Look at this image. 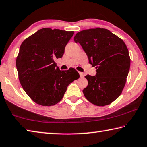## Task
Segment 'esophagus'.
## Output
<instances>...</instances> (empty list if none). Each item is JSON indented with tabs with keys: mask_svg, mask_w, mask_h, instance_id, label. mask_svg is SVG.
I'll return each instance as SVG.
<instances>
[{
	"mask_svg": "<svg viewBox=\"0 0 147 147\" xmlns=\"http://www.w3.org/2000/svg\"><path fill=\"white\" fill-rule=\"evenodd\" d=\"M79 74H80V76L81 78H84V73H81V72H79Z\"/></svg>",
	"mask_w": 147,
	"mask_h": 147,
	"instance_id": "1",
	"label": "esophagus"
}]
</instances>
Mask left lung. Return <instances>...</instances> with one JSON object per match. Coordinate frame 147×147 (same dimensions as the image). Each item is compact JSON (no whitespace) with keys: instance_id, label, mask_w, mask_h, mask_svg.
Here are the masks:
<instances>
[{"instance_id":"1","label":"left lung","mask_w":147,"mask_h":147,"mask_svg":"<svg viewBox=\"0 0 147 147\" xmlns=\"http://www.w3.org/2000/svg\"><path fill=\"white\" fill-rule=\"evenodd\" d=\"M96 69L95 76L86 75L88 85L83 93L91 103L98 106L111 104L121 95L130 67L128 50L123 39L108 29L84 30L74 38Z\"/></svg>"}]
</instances>
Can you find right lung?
Masks as SVG:
<instances>
[{"instance_id":"1","label":"right lung","mask_w":147,"mask_h":147,"mask_svg":"<svg viewBox=\"0 0 147 147\" xmlns=\"http://www.w3.org/2000/svg\"><path fill=\"white\" fill-rule=\"evenodd\" d=\"M74 31L44 28L22 43L16 59L19 80L34 102L55 105L63 97L67 86L80 75L74 68L60 71L54 59L61 58Z\"/></svg>"}]
</instances>
